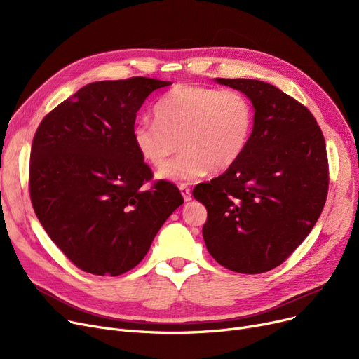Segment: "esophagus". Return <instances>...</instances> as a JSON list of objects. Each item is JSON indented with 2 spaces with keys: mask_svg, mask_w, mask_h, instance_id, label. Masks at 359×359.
Returning a JSON list of instances; mask_svg holds the SVG:
<instances>
[{
  "mask_svg": "<svg viewBox=\"0 0 359 359\" xmlns=\"http://www.w3.org/2000/svg\"><path fill=\"white\" fill-rule=\"evenodd\" d=\"M179 189H180V192H182V196H183V199H184L186 202L192 199V194H191V189H189V186H187L186 183H180V184H179Z\"/></svg>",
  "mask_w": 359,
  "mask_h": 359,
  "instance_id": "34e87169",
  "label": "esophagus"
}]
</instances>
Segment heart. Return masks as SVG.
<instances>
[{"label": "heart", "mask_w": 359, "mask_h": 359, "mask_svg": "<svg viewBox=\"0 0 359 359\" xmlns=\"http://www.w3.org/2000/svg\"><path fill=\"white\" fill-rule=\"evenodd\" d=\"M156 121L135 125L132 137L141 158L160 177L192 180L231 168L246 151L253 130V107L243 93L199 84H179L158 99ZM182 153L168 160L177 149ZM169 164L167 165L166 163Z\"/></svg>", "instance_id": "1"}]
</instances>
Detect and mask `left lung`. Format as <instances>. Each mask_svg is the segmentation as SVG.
I'll return each instance as SVG.
<instances>
[{
    "label": "left lung",
    "mask_w": 359,
    "mask_h": 359,
    "mask_svg": "<svg viewBox=\"0 0 359 359\" xmlns=\"http://www.w3.org/2000/svg\"><path fill=\"white\" fill-rule=\"evenodd\" d=\"M252 100L249 145L229 170L194 187L208 211L202 236L221 266L263 273L310 234L327 198L323 132L311 111L278 87L250 79H217Z\"/></svg>",
    "instance_id": "1"
}]
</instances>
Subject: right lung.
Masks as SVG:
<instances>
[{
	"instance_id": "right-lung-1",
	"label": "right lung",
	"mask_w": 359,
	"mask_h": 359,
	"mask_svg": "<svg viewBox=\"0 0 359 359\" xmlns=\"http://www.w3.org/2000/svg\"><path fill=\"white\" fill-rule=\"evenodd\" d=\"M170 84L147 77L87 84L36 130L29 165L34 214L84 272L118 276L135 268L183 203L172 182L147 186L153 172L132 137L144 100Z\"/></svg>"
}]
</instances>
